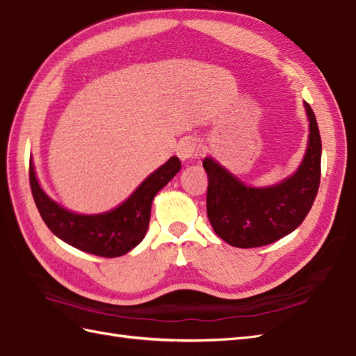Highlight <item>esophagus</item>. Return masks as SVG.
Instances as JSON below:
<instances>
[{"instance_id":"34e87169","label":"esophagus","mask_w":356,"mask_h":356,"mask_svg":"<svg viewBox=\"0 0 356 356\" xmlns=\"http://www.w3.org/2000/svg\"><path fill=\"white\" fill-rule=\"evenodd\" d=\"M200 152H202V145L198 144L195 139H191V138L184 139L177 147V156L181 161L193 158V156H197Z\"/></svg>"}]
</instances>
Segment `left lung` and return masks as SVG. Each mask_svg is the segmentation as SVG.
<instances>
[{
	"label": "left lung",
	"instance_id": "1",
	"mask_svg": "<svg viewBox=\"0 0 356 356\" xmlns=\"http://www.w3.org/2000/svg\"><path fill=\"white\" fill-rule=\"evenodd\" d=\"M309 118L307 154L285 181L270 188L245 186L211 158L203 161L208 172L206 211L216 234L239 249L267 245L302 225L316 200L321 175V138L316 115L305 103Z\"/></svg>",
	"mask_w": 356,
	"mask_h": 356
}]
</instances>
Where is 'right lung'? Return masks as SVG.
Listing matches in <instances>:
<instances>
[{"mask_svg": "<svg viewBox=\"0 0 356 356\" xmlns=\"http://www.w3.org/2000/svg\"><path fill=\"white\" fill-rule=\"evenodd\" d=\"M180 167L179 158L172 156L148 176L117 209L100 216H77L54 203L39 186L31 161L29 176L36 208L56 236L86 253L102 258H117L143 241L150 222L154 195L177 175Z\"/></svg>", "mask_w": 356, "mask_h": 356, "instance_id": "add662e5", "label": "right lung"}]
</instances>
